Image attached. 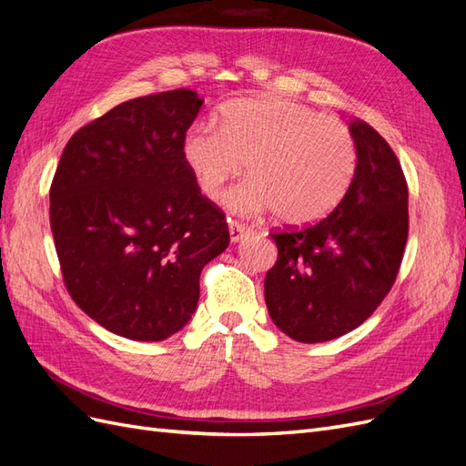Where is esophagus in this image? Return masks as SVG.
<instances>
[{"label": "esophagus", "instance_id": "1", "mask_svg": "<svg viewBox=\"0 0 466 466\" xmlns=\"http://www.w3.org/2000/svg\"><path fill=\"white\" fill-rule=\"evenodd\" d=\"M248 231H250V229L245 228L243 223L229 221V238H231V243H238V241H241L243 237H247Z\"/></svg>", "mask_w": 466, "mask_h": 466}]
</instances>
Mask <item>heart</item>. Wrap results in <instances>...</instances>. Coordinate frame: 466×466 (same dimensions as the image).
<instances>
[{
	"label": "heart",
	"instance_id": "obj_1",
	"mask_svg": "<svg viewBox=\"0 0 466 466\" xmlns=\"http://www.w3.org/2000/svg\"><path fill=\"white\" fill-rule=\"evenodd\" d=\"M182 159L206 198L250 173L228 196L245 216L276 209L279 221L309 225L342 202L358 168L354 136L340 120L279 96L235 98L216 124H194L182 139Z\"/></svg>",
	"mask_w": 466,
	"mask_h": 466
}]
</instances>
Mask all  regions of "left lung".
I'll list each match as a JSON object with an SVG mask.
<instances>
[{
  "mask_svg": "<svg viewBox=\"0 0 466 466\" xmlns=\"http://www.w3.org/2000/svg\"><path fill=\"white\" fill-rule=\"evenodd\" d=\"M358 149L351 187L332 214L272 235L278 260L264 279L272 322L295 342L358 329L397 279L408 237V188L397 155L370 124L350 122Z\"/></svg>",
  "mask_w": 466,
  "mask_h": 466,
  "instance_id": "obj_1",
  "label": "left lung"
}]
</instances>
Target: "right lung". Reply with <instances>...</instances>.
Instances as JSON below:
<instances>
[{
    "instance_id": "add662e5",
    "label": "right lung",
    "mask_w": 466,
    "mask_h": 466,
    "mask_svg": "<svg viewBox=\"0 0 466 466\" xmlns=\"http://www.w3.org/2000/svg\"><path fill=\"white\" fill-rule=\"evenodd\" d=\"M204 105L175 89L126 101L69 139L50 188L66 288L103 329L159 342L190 320L204 266L229 247L182 139Z\"/></svg>"
}]
</instances>
